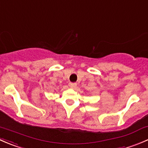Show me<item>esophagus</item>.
I'll return each instance as SVG.
<instances>
[{
  "label": "esophagus",
  "mask_w": 148,
  "mask_h": 148,
  "mask_svg": "<svg viewBox=\"0 0 148 148\" xmlns=\"http://www.w3.org/2000/svg\"><path fill=\"white\" fill-rule=\"evenodd\" d=\"M69 86L71 88H72V89H74V88H76V86H77V84L76 83H69Z\"/></svg>",
  "instance_id": "34e87169"
}]
</instances>
